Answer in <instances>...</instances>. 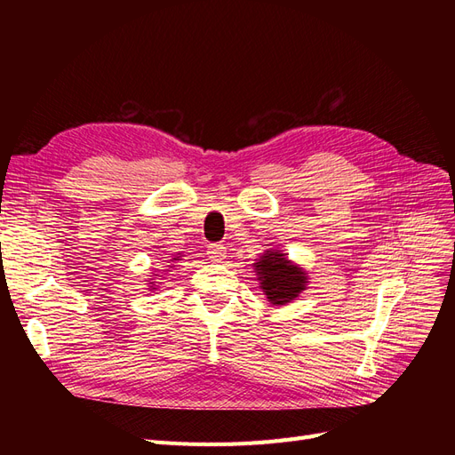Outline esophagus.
I'll return each instance as SVG.
<instances>
[{"label":"esophagus","mask_w":455,"mask_h":455,"mask_svg":"<svg viewBox=\"0 0 455 455\" xmlns=\"http://www.w3.org/2000/svg\"><path fill=\"white\" fill-rule=\"evenodd\" d=\"M206 254L212 261H222L226 258V246L220 244V243H211L206 246Z\"/></svg>","instance_id":"esophagus-1"}]
</instances>
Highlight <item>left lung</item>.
<instances>
[{
    "instance_id": "left-lung-1",
    "label": "left lung",
    "mask_w": 455,
    "mask_h": 455,
    "mask_svg": "<svg viewBox=\"0 0 455 455\" xmlns=\"http://www.w3.org/2000/svg\"><path fill=\"white\" fill-rule=\"evenodd\" d=\"M269 252V251H267ZM261 288L273 306H284L294 299L306 286L304 271L288 264L284 254L269 252L264 254L256 264Z\"/></svg>"
}]
</instances>
